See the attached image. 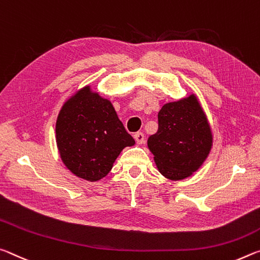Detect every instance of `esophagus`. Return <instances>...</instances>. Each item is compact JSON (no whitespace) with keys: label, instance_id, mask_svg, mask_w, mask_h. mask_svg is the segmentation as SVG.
I'll return each instance as SVG.
<instances>
[{"label":"esophagus","instance_id":"1","mask_svg":"<svg viewBox=\"0 0 260 260\" xmlns=\"http://www.w3.org/2000/svg\"><path fill=\"white\" fill-rule=\"evenodd\" d=\"M134 138L137 144H144V142H145V136H144L143 133H136L134 135Z\"/></svg>","mask_w":260,"mask_h":260}]
</instances>
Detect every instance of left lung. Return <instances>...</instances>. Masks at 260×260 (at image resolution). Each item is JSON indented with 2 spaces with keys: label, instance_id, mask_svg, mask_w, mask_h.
<instances>
[{
  "label": "left lung",
  "instance_id": "left-lung-1",
  "mask_svg": "<svg viewBox=\"0 0 260 260\" xmlns=\"http://www.w3.org/2000/svg\"><path fill=\"white\" fill-rule=\"evenodd\" d=\"M159 129L150 136L147 146L165 177L180 181L192 175L212 148L211 126L194 94L162 106Z\"/></svg>",
  "mask_w": 260,
  "mask_h": 260
}]
</instances>
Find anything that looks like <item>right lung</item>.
Wrapping results in <instances>:
<instances>
[{
    "mask_svg": "<svg viewBox=\"0 0 260 260\" xmlns=\"http://www.w3.org/2000/svg\"><path fill=\"white\" fill-rule=\"evenodd\" d=\"M56 144L72 174L95 182L107 175L123 148L134 146L135 139L126 133L112 102L85 86L59 110Z\"/></svg>",
    "mask_w": 260,
    "mask_h": 260,
    "instance_id": "obj_1",
    "label": "right lung"
}]
</instances>
